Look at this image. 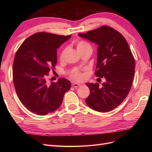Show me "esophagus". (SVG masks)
<instances>
[{
	"mask_svg": "<svg viewBox=\"0 0 152 152\" xmlns=\"http://www.w3.org/2000/svg\"><path fill=\"white\" fill-rule=\"evenodd\" d=\"M81 86V84H79V83H73V84H72V86L73 87H79V86Z\"/></svg>",
	"mask_w": 152,
	"mask_h": 152,
	"instance_id": "obj_1",
	"label": "esophagus"
}]
</instances>
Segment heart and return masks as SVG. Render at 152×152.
Masks as SVG:
<instances>
[{
	"instance_id": "b5f03b06",
	"label": "heart",
	"mask_w": 152,
	"mask_h": 152,
	"mask_svg": "<svg viewBox=\"0 0 152 152\" xmlns=\"http://www.w3.org/2000/svg\"><path fill=\"white\" fill-rule=\"evenodd\" d=\"M76 48H77V51L79 53H80L81 51H82V50H84L85 49L89 48H91V46L89 43L85 42V41L81 40V41H79V42H77V44L76 45ZM66 50H67V48H65L62 49V50L60 53V55H59V58H60L61 60H63L64 58H65ZM70 76L72 79H75L76 80H82L84 79V73H81L78 70H73Z\"/></svg>"
}]
</instances>
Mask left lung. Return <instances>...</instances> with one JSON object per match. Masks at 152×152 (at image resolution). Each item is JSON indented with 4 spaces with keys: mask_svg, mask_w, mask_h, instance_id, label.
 Wrapping results in <instances>:
<instances>
[{
    "mask_svg": "<svg viewBox=\"0 0 152 152\" xmlns=\"http://www.w3.org/2000/svg\"><path fill=\"white\" fill-rule=\"evenodd\" d=\"M78 35L98 45L95 75L105 80L102 85L87 82L90 94L86 103L95 111H111L125 99L131 88L135 70L131 50L123 35L107 26Z\"/></svg>",
    "mask_w": 152,
    "mask_h": 152,
    "instance_id": "left-lung-1",
    "label": "left lung"
}]
</instances>
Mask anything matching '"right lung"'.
Listing matches in <instances>:
<instances>
[{
  "mask_svg": "<svg viewBox=\"0 0 152 152\" xmlns=\"http://www.w3.org/2000/svg\"><path fill=\"white\" fill-rule=\"evenodd\" d=\"M71 36L39 32L26 39L17 50L13 82L18 98L30 112L45 115L55 111L70 89V82L65 78L49 84L47 77L57 63V49Z\"/></svg>",
  "mask_w": 152,
  "mask_h": 152,
  "instance_id": "1",
  "label": "right lung"
}]
</instances>
